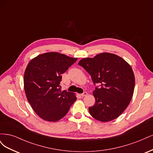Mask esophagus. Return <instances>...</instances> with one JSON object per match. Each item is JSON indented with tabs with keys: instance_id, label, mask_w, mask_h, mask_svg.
Wrapping results in <instances>:
<instances>
[{
	"instance_id": "34e87169",
	"label": "esophagus",
	"mask_w": 153,
	"mask_h": 153,
	"mask_svg": "<svg viewBox=\"0 0 153 153\" xmlns=\"http://www.w3.org/2000/svg\"><path fill=\"white\" fill-rule=\"evenodd\" d=\"M80 95H81L82 97L86 96L87 95V92H83V93H82V94H81Z\"/></svg>"
}]
</instances>
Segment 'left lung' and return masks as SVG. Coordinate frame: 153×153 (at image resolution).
<instances>
[{"mask_svg": "<svg viewBox=\"0 0 153 153\" xmlns=\"http://www.w3.org/2000/svg\"><path fill=\"white\" fill-rule=\"evenodd\" d=\"M78 64L91 75L94 84L95 104L89 108L92 117L101 122L117 118L133 97L135 76L130 65L121 57L101 53L93 58H84Z\"/></svg>", "mask_w": 153, "mask_h": 153, "instance_id": "1", "label": "left lung"}]
</instances>
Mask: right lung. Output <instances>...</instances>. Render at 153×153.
<instances>
[{
  "label": "right lung",
  "mask_w": 153,
  "mask_h": 153,
  "mask_svg": "<svg viewBox=\"0 0 153 153\" xmlns=\"http://www.w3.org/2000/svg\"><path fill=\"white\" fill-rule=\"evenodd\" d=\"M77 61L57 52H47L32 59L24 77L27 100L45 121L56 122L64 117L76 100L75 93L61 91V74Z\"/></svg>",
  "instance_id": "1"
}]
</instances>
